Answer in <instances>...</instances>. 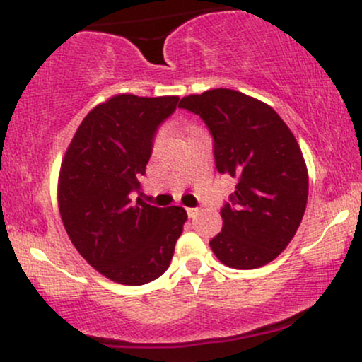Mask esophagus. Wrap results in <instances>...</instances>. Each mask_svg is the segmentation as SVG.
I'll use <instances>...</instances> for the list:
<instances>
[{
	"mask_svg": "<svg viewBox=\"0 0 362 362\" xmlns=\"http://www.w3.org/2000/svg\"><path fill=\"white\" fill-rule=\"evenodd\" d=\"M187 214H189V218H195V216L199 214V209L197 207H189V209H187Z\"/></svg>",
	"mask_w": 362,
	"mask_h": 362,
	"instance_id": "1",
	"label": "esophagus"
}]
</instances>
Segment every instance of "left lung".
Returning <instances> with one entry per match:
<instances>
[{"label": "left lung", "mask_w": 362, "mask_h": 362, "mask_svg": "<svg viewBox=\"0 0 362 362\" xmlns=\"http://www.w3.org/2000/svg\"><path fill=\"white\" fill-rule=\"evenodd\" d=\"M199 115L213 136L219 173L238 184L221 207L214 255L233 269H257L288 247L308 201V172L296 138L267 103L216 88L178 103Z\"/></svg>", "instance_id": "obj_1"}]
</instances>
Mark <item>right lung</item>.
I'll return each instance as SVG.
<instances>
[{"mask_svg":"<svg viewBox=\"0 0 362 362\" xmlns=\"http://www.w3.org/2000/svg\"><path fill=\"white\" fill-rule=\"evenodd\" d=\"M178 97L117 95L83 119L59 172L66 233L93 269L110 281L141 286L168 269L184 230V207L136 202L158 127Z\"/></svg>","mask_w":362,"mask_h":362,"instance_id":"1","label":"right lung"}]
</instances>
